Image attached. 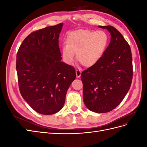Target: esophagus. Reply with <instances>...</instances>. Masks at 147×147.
<instances>
[{"mask_svg":"<svg viewBox=\"0 0 147 147\" xmlns=\"http://www.w3.org/2000/svg\"><path fill=\"white\" fill-rule=\"evenodd\" d=\"M76 77L77 78H80L81 76V74H82V72L80 70H76Z\"/></svg>","mask_w":147,"mask_h":147,"instance_id":"34e87169","label":"esophagus"}]
</instances>
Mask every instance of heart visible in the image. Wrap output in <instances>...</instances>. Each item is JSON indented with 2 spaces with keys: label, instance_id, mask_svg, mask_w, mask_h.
I'll return each mask as SVG.
<instances>
[{
  "label": "heart",
  "instance_id": "1",
  "mask_svg": "<svg viewBox=\"0 0 147 147\" xmlns=\"http://www.w3.org/2000/svg\"><path fill=\"white\" fill-rule=\"evenodd\" d=\"M109 35L104 30H77L70 32L66 45L62 47V56L66 63L72 64L77 54L78 61L90 67L101 59L107 48Z\"/></svg>",
  "mask_w": 147,
  "mask_h": 147
}]
</instances>
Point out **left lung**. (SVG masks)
Wrapping results in <instances>:
<instances>
[{"mask_svg": "<svg viewBox=\"0 0 147 147\" xmlns=\"http://www.w3.org/2000/svg\"><path fill=\"white\" fill-rule=\"evenodd\" d=\"M98 27L110 34L109 45L98 63L82 73L81 79L84 105L100 113L121 103L129 90L133 71L131 48L121 34L112 26Z\"/></svg>", "mask_w": 147, "mask_h": 147, "instance_id": "left-lung-1", "label": "left lung"}]
</instances>
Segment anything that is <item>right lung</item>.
<instances>
[{"mask_svg":"<svg viewBox=\"0 0 147 147\" xmlns=\"http://www.w3.org/2000/svg\"><path fill=\"white\" fill-rule=\"evenodd\" d=\"M60 23L35 31L26 37L16 56L21 94L35 112H58L68 89L76 78L74 67L61 61L59 48Z\"/></svg>","mask_w":147,"mask_h":147,"instance_id":"obj_1","label":"right lung"}]
</instances>
